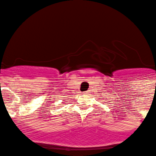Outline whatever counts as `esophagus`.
Here are the masks:
<instances>
[{
    "mask_svg": "<svg viewBox=\"0 0 156 156\" xmlns=\"http://www.w3.org/2000/svg\"><path fill=\"white\" fill-rule=\"evenodd\" d=\"M83 93H84V94H87V92H84Z\"/></svg>",
    "mask_w": 156,
    "mask_h": 156,
    "instance_id": "1",
    "label": "esophagus"
}]
</instances>
